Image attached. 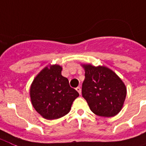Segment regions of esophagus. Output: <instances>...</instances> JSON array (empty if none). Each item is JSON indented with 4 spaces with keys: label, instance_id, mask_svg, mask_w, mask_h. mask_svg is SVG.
<instances>
[{
    "label": "esophagus",
    "instance_id": "obj_1",
    "mask_svg": "<svg viewBox=\"0 0 146 146\" xmlns=\"http://www.w3.org/2000/svg\"><path fill=\"white\" fill-rule=\"evenodd\" d=\"M76 91L78 92L79 94H81V88H80V87H78V88H76Z\"/></svg>",
    "mask_w": 146,
    "mask_h": 146
}]
</instances>
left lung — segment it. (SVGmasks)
I'll list each match as a JSON object with an SVG mask.
<instances>
[{
  "instance_id": "8db88e82",
  "label": "left lung",
  "mask_w": 146,
  "mask_h": 146,
  "mask_svg": "<svg viewBox=\"0 0 146 146\" xmlns=\"http://www.w3.org/2000/svg\"><path fill=\"white\" fill-rule=\"evenodd\" d=\"M85 78L82 84V96L94 113L111 117L123 107L126 88L123 81L110 68L82 64Z\"/></svg>"
}]
</instances>
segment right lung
<instances>
[{
  "mask_svg": "<svg viewBox=\"0 0 146 146\" xmlns=\"http://www.w3.org/2000/svg\"><path fill=\"white\" fill-rule=\"evenodd\" d=\"M62 67L49 65L35 77L30 89L33 107L43 118L56 119L69 113L79 94L62 75Z\"/></svg>",
  "mask_w": 146,
  "mask_h": 146,
  "instance_id": "obj_1",
  "label": "right lung"
}]
</instances>
